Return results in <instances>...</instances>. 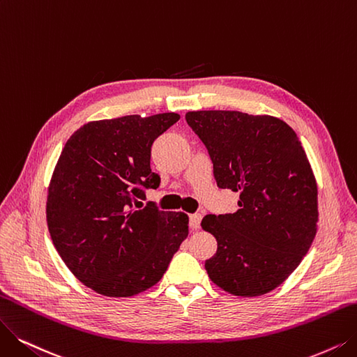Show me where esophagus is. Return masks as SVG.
<instances>
[{
	"label": "esophagus",
	"mask_w": 357,
	"mask_h": 357,
	"mask_svg": "<svg viewBox=\"0 0 357 357\" xmlns=\"http://www.w3.org/2000/svg\"><path fill=\"white\" fill-rule=\"evenodd\" d=\"M201 220H202L201 213H192V215H190V228H192V230H199V228H201Z\"/></svg>",
	"instance_id": "esophagus-1"
}]
</instances>
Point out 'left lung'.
Instances as JSON below:
<instances>
[{
    "instance_id": "1",
    "label": "left lung",
    "mask_w": 357,
    "mask_h": 357,
    "mask_svg": "<svg viewBox=\"0 0 357 357\" xmlns=\"http://www.w3.org/2000/svg\"><path fill=\"white\" fill-rule=\"evenodd\" d=\"M220 189L240 193L234 213H208L201 225L217 238L205 262L224 291L256 297L273 291L302 262L318 230V188L291 127L273 116L189 111Z\"/></svg>"
}]
</instances>
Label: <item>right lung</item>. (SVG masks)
I'll return each mask as SVG.
<instances>
[{"label":"right lung","mask_w":357,"mask_h":357,"mask_svg":"<svg viewBox=\"0 0 357 357\" xmlns=\"http://www.w3.org/2000/svg\"><path fill=\"white\" fill-rule=\"evenodd\" d=\"M180 116L162 112L95 120L77 129L55 164L47 224L63 262L82 284L108 297H132L155 286L189 236L184 212L133 208L156 189L153 140Z\"/></svg>","instance_id":"right-lung-1"}]
</instances>
